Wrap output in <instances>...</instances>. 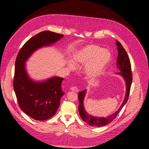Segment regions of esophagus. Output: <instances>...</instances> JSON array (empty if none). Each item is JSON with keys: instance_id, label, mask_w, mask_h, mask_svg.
I'll list each match as a JSON object with an SVG mask.
<instances>
[{"instance_id": "esophagus-1", "label": "esophagus", "mask_w": 149, "mask_h": 149, "mask_svg": "<svg viewBox=\"0 0 149 149\" xmlns=\"http://www.w3.org/2000/svg\"><path fill=\"white\" fill-rule=\"evenodd\" d=\"M70 90H71V91H75V92H78V91H79L78 88L77 87H75V86H74V87H71L70 88Z\"/></svg>"}]
</instances>
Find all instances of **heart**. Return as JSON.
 I'll use <instances>...</instances> for the list:
<instances>
[{
	"label": "heart",
	"mask_w": 149,
	"mask_h": 149,
	"mask_svg": "<svg viewBox=\"0 0 149 149\" xmlns=\"http://www.w3.org/2000/svg\"><path fill=\"white\" fill-rule=\"evenodd\" d=\"M112 59L111 52L95 44L87 45L73 54V61L70 59L68 66L73 70L75 64L85 66V73L88 78H94L100 76L106 69Z\"/></svg>",
	"instance_id": "obj_1"
}]
</instances>
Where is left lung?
<instances>
[{
  "label": "left lung",
  "mask_w": 149,
  "mask_h": 149,
  "mask_svg": "<svg viewBox=\"0 0 149 149\" xmlns=\"http://www.w3.org/2000/svg\"><path fill=\"white\" fill-rule=\"evenodd\" d=\"M116 45L117 46V50L118 51L116 61V67L120 70V72H116V74L122 76L125 81L126 86V95L120 108H119L114 114L107 116V117H97L91 116L86 111L84 107L83 100L86 95V90L80 91L78 93V99L79 102L78 110L79 115L85 122L91 126L100 127L107 125L111 123L119 113L123 106L127 103L129 98L132 81L131 63L128 55L122 45L117 40H116Z\"/></svg>",
  "instance_id": "8db88e82"
}]
</instances>
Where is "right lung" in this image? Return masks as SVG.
<instances>
[{
	"label": "right lung",
	"instance_id": "1",
	"mask_svg": "<svg viewBox=\"0 0 149 149\" xmlns=\"http://www.w3.org/2000/svg\"><path fill=\"white\" fill-rule=\"evenodd\" d=\"M63 36L50 31L39 33L23 46L17 55L14 89L20 108L33 119L45 120L55 114L65 94L61 87L63 78L53 77L35 82L29 77L25 63L36 50L51 46Z\"/></svg>",
	"mask_w": 149,
	"mask_h": 149
}]
</instances>
